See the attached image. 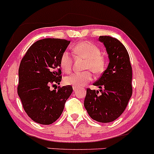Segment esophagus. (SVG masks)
Here are the masks:
<instances>
[{
  "label": "esophagus",
  "instance_id": "34e87169",
  "mask_svg": "<svg viewBox=\"0 0 154 154\" xmlns=\"http://www.w3.org/2000/svg\"><path fill=\"white\" fill-rule=\"evenodd\" d=\"M79 89V87H75V86H73V91H76V90H78Z\"/></svg>",
  "mask_w": 154,
  "mask_h": 154
}]
</instances>
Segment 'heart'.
Masks as SVG:
<instances>
[{"mask_svg": "<svg viewBox=\"0 0 154 154\" xmlns=\"http://www.w3.org/2000/svg\"><path fill=\"white\" fill-rule=\"evenodd\" d=\"M73 51L78 55L86 59L84 69L88 71L74 73L66 76L64 83L66 85L81 87L89 83L93 79L91 70L95 73H100L104 70L105 61L100 55L101 51L97 46L89 41H82L76 44ZM60 66L65 73L70 72L72 69V59L67 51L63 52L60 58Z\"/></svg>", "mask_w": 154, "mask_h": 154, "instance_id": "b5f03b06", "label": "heart"}]
</instances>
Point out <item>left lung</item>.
Masks as SVG:
<instances>
[{
  "label": "left lung",
  "instance_id": "obj_1",
  "mask_svg": "<svg viewBox=\"0 0 154 154\" xmlns=\"http://www.w3.org/2000/svg\"><path fill=\"white\" fill-rule=\"evenodd\" d=\"M99 41L106 48L109 63L93 85L104 90L99 95L98 90L87 88L84 106L94 121L109 123L123 113L131 97L132 66L127 50L119 40L102 35Z\"/></svg>",
  "mask_w": 154,
  "mask_h": 154
}]
</instances>
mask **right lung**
I'll use <instances>...</instances> for the list:
<instances>
[{"instance_id":"1","label":"right lung","mask_w":154,"mask_h":154,"mask_svg":"<svg viewBox=\"0 0 154 154\" xmlns=\"http://www.w3.org/2000/svg\"><path fill=\"white\" fill-rule=\"evenodd\" d=\"M69 43L65 39L39 40L21 61L17 93L24 111L35 123L50 125L56 121L72 93L71 85L50 89V85H59L62 81L60 58Z\"/></svg>"}]
</instances>
